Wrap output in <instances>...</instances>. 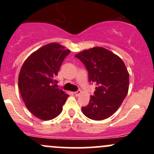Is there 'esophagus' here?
<instances>
[{
  "mask_svg": "<svg viewBox=\"0 0 154 154\" xmlns=\"http://www.w3.org/2000/svg\"><path fill=\"white\" fill-rule=\"evenodd\" d=\"M80 93H81V91H77L75 92V95H76V96H79V95H80Z\"/></svg>",
  "mask_w": 154,
  "mask_h": 154,
  "instance_id": "esophagus-1",
  "label": "esophagus"
}]
</instances>
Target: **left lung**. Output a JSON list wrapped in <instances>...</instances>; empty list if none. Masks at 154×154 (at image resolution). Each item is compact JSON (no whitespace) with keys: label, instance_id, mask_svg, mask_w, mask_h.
<instances>
[{"label":"left lung","instance_id":"8db88e82","mask_svg":"<svg viewBox=\"0 0 154 154\" xmlns=\"http://www.w3.org/2000/svg\"><path fill=\"white\" fill-rule=\"evenodd\" d=\"M75 57L87 68L88 79L96 85L87 106L82 107L85 116L93 120H103L118 110L129 89V73L117 55L102 47L79 52Z\"/></svg>","mask_w":154,"mask_h":154}]
</instances>
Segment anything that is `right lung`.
Masks as SVG:
<instances>
[{
    "label": "right lung",
    "instance_id": "1",
    "mask_svg": "<svg viewBox=\"0 0 154 154\" xmlns=\"http://www.w3.org/2000/svg\"><path fill=\"white\" fill-rule=\"evenodd\" d=\"M69 53L63 45L51 43L33 52L23 63L19 89L26 107L38 119H53L62 111L69 95L56 88V77Z\"/></svg>",
    "mask_w": 154,
    "mask_h": 154
}]
</instances>
